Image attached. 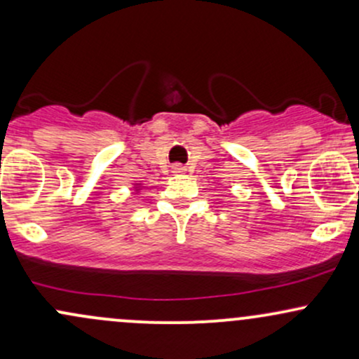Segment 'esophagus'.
<instances>
[{
	"mask_svg": "<svg viewBox=\"0 0 359 359\" xmlns=\"http://www.w3.org/2000/svg\"><path fill=\"white\" fill-rule=\"evenodd\" d=\"M172 172H174V174H177V175H180V174H184V172H185V167L180 165V163H175V165L172 167Z\"/></svg>",
	"mask_w": 359,
	"mask_h": 359,
	"instance_id": "34e87169",
	"label": "esophagus"
}]
</instances>
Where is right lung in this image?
Segmentation results:
<instances>
[{"label": "right lung", "mask_w": 359, "mask_h": 359, "mask_svg": "<svg viewBox=\"0 0 359 359\" xmlns=\"http://www.w3.org/2000/svg\"><path fill=\"white\" fill-rule=\"evenodd\" d=\"M140 187H142V184H140V182H135V184H133L135 192H140Z\"/></svg>", "instance_id": "obj_1"}]
</instances>
